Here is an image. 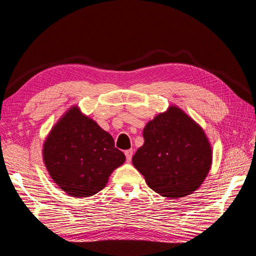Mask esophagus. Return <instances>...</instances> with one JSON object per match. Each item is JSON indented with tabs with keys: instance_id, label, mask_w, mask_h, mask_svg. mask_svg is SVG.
<instances>
[{
	"instance_id": "esophagus-1",
	"label": "esophagus",
	"mask_w": 256,
	"mask_h": 256,
	"mask_svg": "<svg viewBox=\"0 0 256 256\" xmlns=\"http://www.w3.org/2000/svg\"><path fill=\"white\" fill-rule=\"evenodd\" d=\"M125 156H126V159L128 162L131 161V159H132V156H134V150H128L125 152Z\"/></svg>"
}]
</instances>
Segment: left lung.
I'll return each mask as SVG.
<instances>
[{"label":"left lung","instance_id":"obj_1","mask_svg":"<svg viewBox=\"0 0 256 256\" xmlns=\"http://www.w3.org/2000/svg\"><path fill=\"white\" fill-rule=\"evenodd\" d=\"M144 144L132 157L148 187L168 198L200 188L212 164V150L203 128L180 108L170 106L146 124Z\"/></svg>","mask_w":256,"mask_h":256}]
</instances>
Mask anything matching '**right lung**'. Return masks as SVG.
<instances>
[{"instance_id": "1", "label": "right lung", "mask_w": 256, "mask_h": 256, "mask_svg": "<svg viewBox=\"0 0 256 256\" xmlns=\"http://www.w3.org/2000/svg\"><path fill=\"white\" fill-rule=\"evenodd\" d=\"M44 164L58 188L72 198L102 190L115 168L126 160L112 136L72 106L46 138Z\"/></svg>"}]
</instances>
